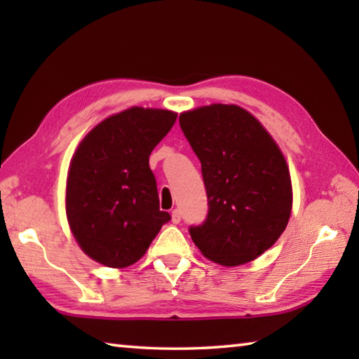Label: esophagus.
Masks as SVG:
<instances>
[{
  "label": "esophagus",
  "mask_w": 359,
  "mask_h": 359,
  "mask_svg": "<svg viewBox=\"0 0 359 359\" xmlns=\"http://www.w3.org/2000/svg\"><path fill=\"white\" fill-rule=\"evenodd\" d=\"M180 219H182L180 211H179V210H172V212H171V220H172V224H179V222H180Z\"/></svg>",
  "instance_id": "34e87169"
}]
</instances>
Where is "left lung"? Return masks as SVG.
<instances>
[{"label":"left lung","instance_id":"1","mask_svg":"<svg viewBox=\"0 0 359 359\" xmlns=\"http://www.w3.org/2000/svg\"><path fill=\"white\" fill-rule=\"evenodd\" d=\"M179 123L201 160L208 197L205 222L189 226L193 242L220 265L251 262L279 239L292 212L284 154L241 106H202L180 114Z\"/></svg>","mask_w":359,"mask_h":359}]
</instances>
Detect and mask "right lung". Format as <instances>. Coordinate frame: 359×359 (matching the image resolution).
<instances>
[{"label": "right lung", "mask_w": 359, "mask_h": 359, "mask_svg": "<svg viewBox=\"0 0 359 359\" xmlns=\"http://www.w3.org/2000/svg\"><path fill=\"white\" fill-rule=\"evenodd\" d=\"M177 114L129 108L104 118L79 144L66 182V216L85 253L123 269L147 253L171 219L158 208L149 154Z\"/></svg>", "instance_id": "1"}]
</instances>
